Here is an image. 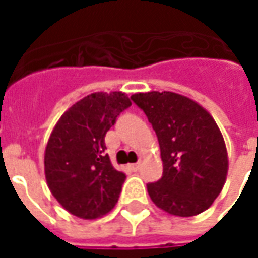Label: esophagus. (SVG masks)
<instances>
[{
	"label": "esophagus",
	"mask_w": 258,
	"mask_h": 258,
	"mask_svg": "<svg viewBox=\"0 0 258 258\" xmlns=\"http://www.w3.org/2000/svg\"><path fill=\"white\" fill-rule=\"evenodd\" d=\"M127 167H128L130 170H133V171H137V170L140 168V163H135V164H128Z\"/></svg>",
	"instance_id": "1"
}]
</instances>
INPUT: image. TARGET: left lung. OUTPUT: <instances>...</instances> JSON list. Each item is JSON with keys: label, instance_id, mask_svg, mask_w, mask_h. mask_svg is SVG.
I'll list each match as a JSON object with an SVG mask.
<instances>
[{"label": "left lung", "instance_id": "left-lung-1", "mask_svg": "<svg viewBox=\"0 0 258 258\" xmlns=\"http://www.w3.org/2000/svg\"><path fill=\"white\" fill-rule=\"evenodd\" d=\"M159 140L163 175L148 184L152 202L175 217L207 210L228 174L225 141L211 114L198 102L171 91L131 95Z\"/></svg>", "mask_w": 258, "mask_h": 258}]
</instances>
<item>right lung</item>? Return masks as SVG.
<instances>
[{
	"mask_svg": "<svg viewBox=\"0 0 258 258\" xmlns=\"http://www.w3.org/2000/svg\"><path fill=\"white\" fill-rule=\"evenodd\" d=\"M131 106L121 91L94 92L60 116L44 153L47 185L59 205L83 220L105 216L117 203L125 174L105 153V135Z\"/></svg>",
	"mask_w": 258,
	"mask_h": 258,
	"instance_id": "right-lung-1",
	"label": "right lung"
}]
</instances>
